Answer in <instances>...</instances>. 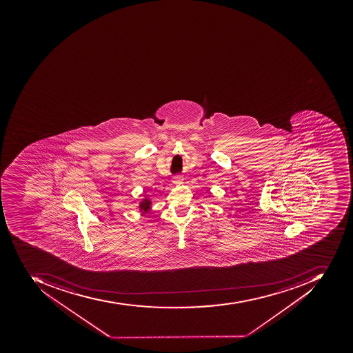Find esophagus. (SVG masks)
<instances>
[{
    "instance_id": "34e87169",
    "label": "esophagus",
    "mask_w": 353,
    "mask_h": 353,
    "mask_svg": "<svg viewBox=\"0 0 353 353\" xmlns=\"http://www.w3.org/2000/svg\"><path fill=\"white\" fill-rule=\"evenodd\" d=\"M183 177H180V176H176V177L173 178V183L176 185H181V183H183Z\"/></svg>"
}]
</instances>
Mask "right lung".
Segmentation results:
<instances>
[{"label": "right lung", "mask_w": 353, "mask_h": 353, "mask_svg": "<svg viewBox=\"0 0 353 353\" xmlns=\"http://www.w3.org/2000/svg\"><path fill=\"white\" fill-rule=\"evenodd\" d=\"M151 202L150 199L145 198L141 202L139 203V210L141 213H148L151 210Z\"/></svg>", "instance_id": "obj_1"}]
</instances>
